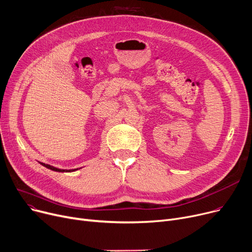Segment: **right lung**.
I'll return each mask as SVG.
<instances>
[{
  "instance_id": "right-lung-1",
  "label": "right lung",
  "mask_w": 252,
  "mask_h": 252,
  "mask_svg": "<svg viewBox=\"0 0 252 252\" xmlns=\"http://www.w3.org/2000/svg\"><path fill=\"white\" fill-rule=\"evenodd\" d=\"M41 165H42V166H44L46 168H48V169H50V170L56 171V172H72V171H75V170H77V169H74V170H61V169H57V168H55V167H53V166H50V165L42 164V162H41Z\"/></svg>"
}]
</instances>
